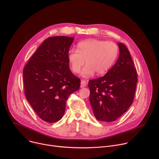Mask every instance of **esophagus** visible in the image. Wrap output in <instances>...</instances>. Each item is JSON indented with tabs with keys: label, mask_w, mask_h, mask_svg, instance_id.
<instances>
[{
	"label": "esophagus",
	"mask_w": 159,
	"mask_h": 159,
	"mask_svg": "<svg viewBox=\"0 0 159 159\" xmlns=\"http://www.w3.org/2000/svg\"><path fill=\"white\" fill-rule=\"evenodd\" d=\"M87 85V82L85 80H81V85H80V87L83 88L85 87Z\"/></svg>",
	"instance_id": "34e87169"
}]
</instances>
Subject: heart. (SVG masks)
Listing matches in <instances>:
<instances>
[{"instance_id": "1", "label": "heart", "mask_w": 159, "mask_h": 159, "mask_svg": "<svg viewBox=\"0 0 159 159\" xmlns=\"http://www.w3.org/2000/svg\"><path fill=\"white\" fill-rule=\"evenodd\" d=\"M120 52L118 45L114 42L98 39H89L79 42L77 50H71L68 54V60L71 69L78 74L84 65L82 72L84 77L101 75L111 69L116 60Z\"/></svg>"}]
</instances>
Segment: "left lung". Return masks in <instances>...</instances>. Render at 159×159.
Instances as JSON below:
<instances>
[{
	"mask_svg": "<svg viewBox=\"0 0 159 159\" xmlns=\"http://www.w3.org/2000/svg\"><path fill=\"white\" fill-rule=\"evenodd\" d=\"M119 58L106 74L89 80V101L94 115L99 121L111 122L120 118L132 104L138 75L130 53L118 44Z\"/></svg>",
	"mask_w": 159,
	"mask_h": 159,
	"instance_id": "obj_1",
	"label": "left lung"
}]
</instances>
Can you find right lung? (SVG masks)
I'll return each instance as SVG.
<instances>
[{
  "instance_id": "add662e5",
  "label": "right lung",
  "mask_w": 159,
  "mask_h": 159,
  "mask_svg": "<svg viewBox=\"0 0 159 159\" xmlns=\"http://www.w3.org/2000/svg\"><path fill=\"white\" fill-rule=\"evenodd\" d=\"M74 38L57 36L44 40L23 69L25 94L43 121L55 123L64 115L69 96L80 86L69 69L68 54Z\"/></svg>"
}]
</instances>
